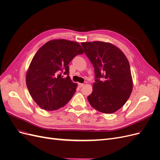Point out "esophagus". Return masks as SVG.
Returning a JSON list of instances; mask_svg holds the SVG:
<instances>
[{
  "mask_svg": "<svg viewBox=\"0 0 160 160\" xmlns=\"http://www.w3.org/2000/svg\"><path fill=\"white\" fill-rule=\"evenodd\" d=\"M78 85H79V88H82V87H83L84 84L83 83H78Z\"/></svg>",
  "mask_w": 160,
  "mask_h": 160,
  "instance_id": "1",
  "label": "esophagus"
}]
</instances>
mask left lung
<instances>
[{"label":"left lung","instance_id":"1","mask_svg":"<svg viewBox=\"0 0 160 160\" xmlns=\"http://www.w3.org/2000/svg\"><path fill=\"white\" fill-rule=\"evenodd\" d=\"M81 45L95 74L89 102L101 113H113L123 107L132 92L133 79L127 57L110 42H85Z\"/></svg>","mask_w":160,"mask_h":160}]
</instances>
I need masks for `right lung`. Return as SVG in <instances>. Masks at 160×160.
<instances>
[{
  "label": "right lung",
  "mask_w": 160,
  "mask_h": 160,
  "mask_svg": "<svg viewBox=\"0 0 160 160\" xmlns=\"http://www.w3.org/2000/svg\"><path fill=\"white\" fill-rule=\"evenodd\" d=\"M84 51L78 42L65 39L48 41L33 57L26 74V84L33 100L47 111L65 106L76 91L77 84L69 75V62Z\"/></svg>",
  "instance_id": "right-lung-1"
}]
</instances>
